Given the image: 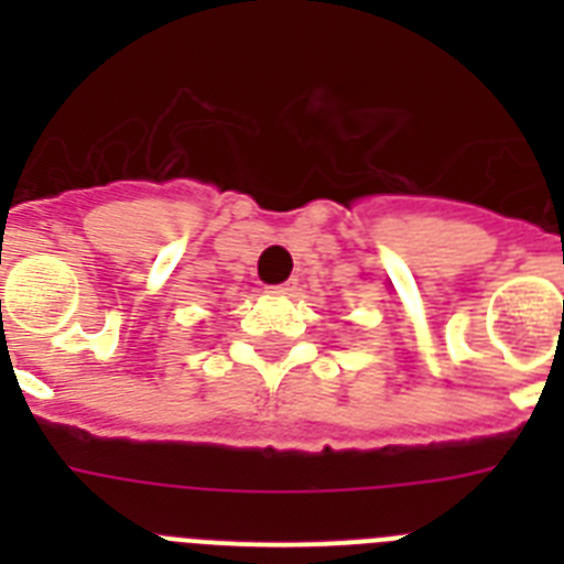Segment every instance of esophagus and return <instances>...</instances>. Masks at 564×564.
Instances as JSON below:
<instances>
[{
  "label": "esophagus",
  "mask_w": 564,
  "mask_h": 564,
  "mask_svg": "<svg viewBox=\"0 0 564 564\" xmlns=\"http://www.w3.org/2000/svg\"><path fill=\"white\" fill-rule=\"evenodd\" d=\"M273 293H293L296 291V282H282V285H273Z\"/></svg>",
  "instance_id": "esophagus-1"
}]
</instances>
